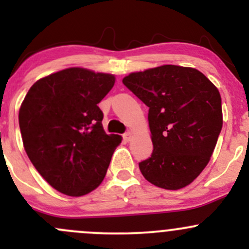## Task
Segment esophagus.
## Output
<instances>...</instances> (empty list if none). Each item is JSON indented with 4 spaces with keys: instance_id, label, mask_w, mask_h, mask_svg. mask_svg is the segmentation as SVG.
<instances>
[{
    "instance_id": "1",
    "label": "esophagus",
    "mask_w": 249,
    "mask_h": 249,
    "mask_svg": "<svg viewBox=\"0 0 249 249\" xmlns=\"http://www.w3.org/2000/svg\"><path fill=\"white\" fill-rule=\"evenodd\" d=\"M123 137H124V140H125V141H127V142H129V141L132 139V132H131V131L125 132V134L123 135Z\"/></svg>"
}]
</instances>
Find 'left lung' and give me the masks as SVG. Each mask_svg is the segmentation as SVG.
<instances>
[{
	"mask_svg": "<svg viewBox=\"0 0 249 249\" xmlns=\"http://www.w3.org/2000/svg\"><path fill=\"white\" fill-rule=\"evenodd\" d=\"M125 87L149 107L152 155L139 164L157 187H187L207 166L223 126L222 99L215 85L192 67L162 65L134 72Z\"/></svg>",
	"mask_w": 249,
	"mask_h": 249,
	"instance_id": "left-lung-1",
	"label": "left lung"
}]
</instances>
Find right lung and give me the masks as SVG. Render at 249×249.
<instances>
[{
  "label": "right lung",
  "mask_w": 249,
  "mask_h": 249,
  "mask_svg": "<svg viewBox=\"0 0 249 249\" xmlns=\"http://www.w3.org/2000/svg\"><path fill=\"white\" fill-rule=\"evenodd\" d=\"M114 82L113 74L71 67L37 80L20 106L25 152L62 194L83 196L96 189L122 142L105 132L97 106Z\"/></svg>",
  "instance_id": "add662e5"
}]
</instances>
